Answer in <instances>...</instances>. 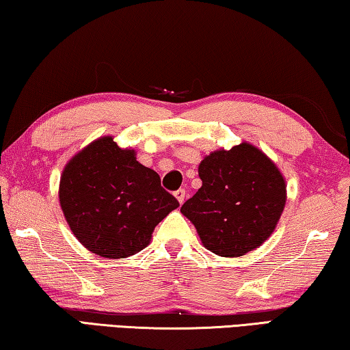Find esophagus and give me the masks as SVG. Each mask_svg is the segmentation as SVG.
Returning <instances> with one entry per match:
<instances>
[{
    "instance_id": "esophagus-1",
    "label": "esophagus",
    "mask_w": 350,
    "mask_h": 350,
    "mask_svg": "<svg viewBox=\"0 0 350 350\" xmlns=\"http://www.w3.org/2000/svg\"><path fill=\"white\" fill-rule=\"evenodd\" d=\"M175 197H176V200H178L180 204L185 203V198H186V191H185V189H178V191H175Z\"/></svg>"
}]
</instances>
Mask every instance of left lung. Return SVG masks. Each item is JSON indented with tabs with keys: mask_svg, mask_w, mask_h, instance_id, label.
<instances>
[{
	"mask_svg": "<svg viewBox=\"0 0 350 350\" xmlns=\"http://www.w3.org/2000/svg\"><path fill=\"white\" fill-rule=\"evenodd\" d=\"M203 185L181 206L204 248L239 257L271 236L287 200L280 170L259 148L242 142L215 150L198 165Z\"/></svg>",
	"mask_w": 350,
	"mask_h": 350,
	"instance_id": "left-lung-1",
	"label": "left lung"
}]
</instances>
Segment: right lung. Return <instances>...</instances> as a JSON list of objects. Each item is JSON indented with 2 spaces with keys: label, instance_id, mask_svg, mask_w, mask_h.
Here are the masks:
<instances>
[{
  "label": "right lung",
  "instance_id": "right-lung-1",
  "mask_svg": "<svg viewBox=\"0 0 350 350\" xmlns=\"http://www.w3.org/2000/svg\"><path fill=\"white\" fill-rule=\"evenodd\" d=\"M59 200L71 231L85 248L125 259L150 243L154 226L180 203L157 172L136 161L133 148L102 136L70 159Z\"/></svg>",
  "mask_w": 350,
  "mask_h": 350
}]
</instances>
